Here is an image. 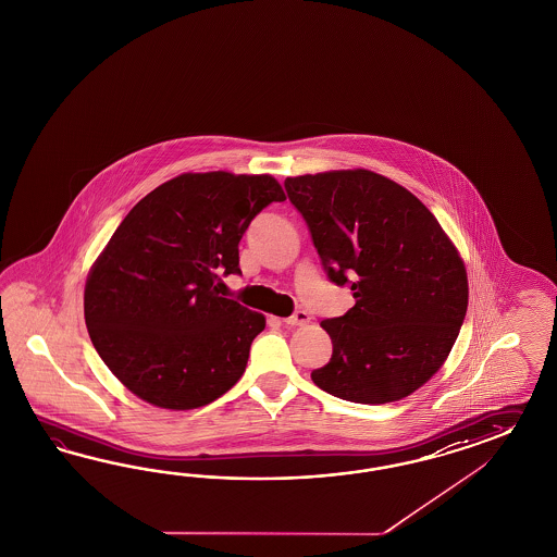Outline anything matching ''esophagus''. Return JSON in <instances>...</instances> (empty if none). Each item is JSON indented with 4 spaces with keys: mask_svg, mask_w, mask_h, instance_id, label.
Instances as JSON below:
<instances>
[{
    "mask_svg": "<svg viewBox=\"0 0 557 557\" xmlns=\"http://www.w3.org/2000/svg\"><path fill=\"white\" fill-rule=\"evenodd\" d=\"M310 320H312L310 312H306V310H296V312H294L292 317L286 318L284 322H286L287 326H306Z\"/></svg>",
    "mask_w": 557,
    "mask_h": 557,
    "instance_id": "34e87169",
    "label": "esophagus"
}]
</instances>
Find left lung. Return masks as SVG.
Wrapping results in <instances>:
<instances>
[{"label": "left lung", "instance_id": "left-lung-1", "mask_svg": "<svg viewBox=\"0 0 557 557\" xmlns=\"http://www.w3.org/2000/svg\"><path fill=\"white\" fill-rule=\"evenodd\" d=\"M322 268L355 306L320 326L331 361L312 371L322 392L352 404H389L436 373L468 308L465 263L420 198L369 170L286 178Z\"/></svg>", "mask_w": 557, "mask_h": 557}]
</instances>
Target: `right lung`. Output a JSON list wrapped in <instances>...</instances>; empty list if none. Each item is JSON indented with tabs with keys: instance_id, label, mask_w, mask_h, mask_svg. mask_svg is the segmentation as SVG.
<instances>
[{
	"instance_id": "obj_1",
	"label": "right lung",
	"mask_w": 557,
	"mask_h": 557,
	"mask_svg": "<svg viewBox=\"0 0 557 557\" xmlns=\"http://www.w3.org/2000/svg\"><path fill=\"white\" fill-rule=\"evenodd\" d=\"M282 200L268 174H182L121 221L90 270L85 322L109 371L139 399L195 409L239 381L265 318L219 296L216 280L240 273V237Z\"/></svg>"
}]
</instances>
